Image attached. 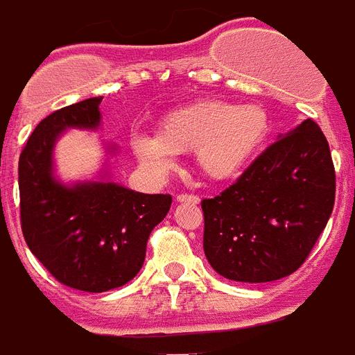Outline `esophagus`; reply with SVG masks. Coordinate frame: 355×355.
Listing matches in <instances>:
<instances>
[{
    "mask_svg": "<svg viewBox=\"0 0 355 355\" xmlns=\"http://www.w3.org/2000/svg\"><path fill=\"white\" fill-rule=\"evenodd\" d=\"M178 202H191V205H199V197L191 193H178L177 195Z\"/></svg>",
    "mask_w": 355,
    "mask_h": 355,
    "instance_id": "34e87169",
    "label": "esophagus"
}]
</instances>
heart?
Instances as JSON below:
<instances>
[{
  "label": "heart",
  "mask_w": 355,
  "mask_h": 355,
  "mask_svg": "<svg viewBox=\"0 0 355 355\" xmlns=\"http://www.w3.org/2000/svg\"><path fill=\"white\" fill-rule=\"evenodd\" d=\"M269 116L259 105L206 99L167 112L158 134H136L132 149L147 166L167 169L175 153L193 150L199 171L210 180H228L247 167L269 134Z\"/></svg>",
  "instance_id": "obj_1"
}]
</instances>
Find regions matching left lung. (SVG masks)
<instances>
[{"instance_id":"8db88e82","label":"left lung","mask_w":355,"mask_h":355,"mask_svg":"<svg viewBox=\"0 0 355 355\" xmlns=\"http://www.w3.org/2000/svg\"><path fill=\"white\" fill-rule=\"evenodd\" d=\"M336 202L330 145L313 119L278 136L205 211V254L234 282L286 278L306 261Z\"/></svg>"}]
</instances>
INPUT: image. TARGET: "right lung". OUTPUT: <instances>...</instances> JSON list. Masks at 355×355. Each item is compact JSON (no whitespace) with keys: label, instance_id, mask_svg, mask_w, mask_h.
I'll list each match as a JSON object with an SVG mask.
<instances>
[{"label":"right lung","instance_id":"add662e5","mask_svg":"<svg viewBox=\"0 0 355 355\" xmlns=\"http://www.w3.org/2000/svg\"><path fill=\"white\" fill-rule=\"evenodd\" d=\"M103 97L64 107L42 119L18 164L21 232L31 252L60 284L103 293L138 275L153 228L167 216L171 195H147L107 180L62 184L53 150L68 128L96 130ZM114 153V147H107Z\"/></svg>","mask_w":355,"mask_h":355}]
</instances>
